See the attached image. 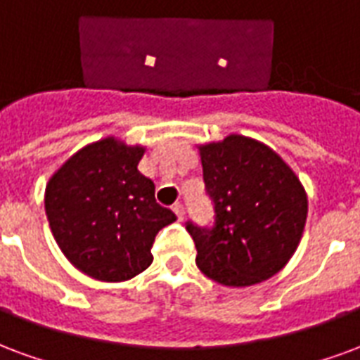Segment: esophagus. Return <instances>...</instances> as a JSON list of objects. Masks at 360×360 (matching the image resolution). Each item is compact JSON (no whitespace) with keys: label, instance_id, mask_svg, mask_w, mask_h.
I'll return each instance as SVG.
<instances>
[{"label":"esophagus","instance_id":"esophagus-1","mask_svg":"<svg viewBox=\"0 0 360 360\" xmlns=\"http://www.w3.org/2000/svg\"><path fill=\"white\" fill-rule=\"evenodd\" d=\"M172 211H174V214L178 217V220H182L184 214H186V209H184L182 203H174V205H172Z\"/></svg>","mask_w":360,"mask_h":360}]
</instances>
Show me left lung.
Listing matches in <instances>:
<instances>
[{
  "mask_svg": "<svg viewBox=\"0 0 360 360\" xmlns=\"http://www.w3.org/2000/svg\"><path fill=\"white\" fill-rule=\"evenodd\" d=\"M199 157L217 220L211 230L186 226L195 263L222 285L261 284L297 249L309 211L305 188L274 149L248 136L203 143Z\"/></svg>",
  "mask_w": 360,
  "mask_h": 360,
  "instance_id": "left-lung-1",
  "label": "left lung"
}]
</instances>
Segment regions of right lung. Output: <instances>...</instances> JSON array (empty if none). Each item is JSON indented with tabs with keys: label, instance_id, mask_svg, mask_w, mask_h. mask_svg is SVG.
<instances>
[{
	"label": "right lung",
	"instance_id": "add662e5",
	"mask_svg": "<svg viewBox=\"0 0 360 360\" xmlns=\"http://www.w3.org/2000/svg\"><path fill=\"white\" fill-rule=\"evenodd\" d=\"M143 146L115 136L78 149L46 186V214L72 266L101 282H124L153 263L157 232L174 212L155 201V184L138 170Z\"/></svg>",
	"mask_w": 360,
	"mask_h": 360
}]
</instances>
